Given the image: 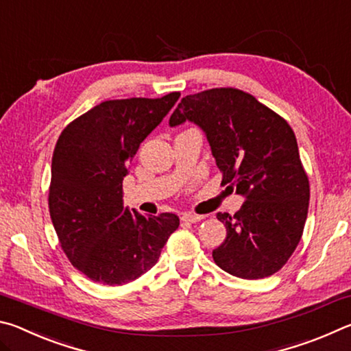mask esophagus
<instances>
[{
	"instance_id": "34e87169",
	"label": "esophagus",
	"mask_w": 351,
	"mask_h": 351,
	"mask_svg": "<svg viewBox=\"0 0 351 351\" xmlns=\"http://www.w3.org/2000/svg\"><path fill=\"white\" fill-rule=\"evenodd\" d=\"M181 219H182V221H186V223H198V221H201V219H203V217L193 215V213H184Z\"/></svg>"
}]
</instances>
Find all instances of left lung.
<instances>
[{"label": "left lung", "mask_w": 351, "mask_h": 351, "mask_svg": "<svg viewBox=\"0 0 351 351\" xmlns=\"http://www.w3.org/2000/svg\"><path fill=\"white\" fill-rule=\"evenodd\" d=\"M186 121L204 132L221 184L246 199L234 215L217 213L228 235L213 249V260L247 280L276 274L299 245L310 204V181L293 128L237 88L182 97L169 123Z\"/></svg>", "instance_id": "8db88e82"}]
</instances>
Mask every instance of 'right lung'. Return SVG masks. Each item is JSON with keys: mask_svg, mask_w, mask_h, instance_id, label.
Returning a JSON list of instances; mask_svg holds the SVG:
<instances>
[{"mask_svg": "<svg viewBox=\"0 0 351 351\" xmlns=\"http://www.w3.org/2000/svg\"><path fill=\"white\" fill-rule=\"evenodd\" d=\"M106 100L63 130L52 154L49 213L74 268L93 282L125 285L152 269L180 226L175 213L123 207L122 182L136 152L180 99Z\"/></svg>", "mask_w": 351, "mask_h": 351, "instance_id": "1", "label": "right lung"}]
</instances>
